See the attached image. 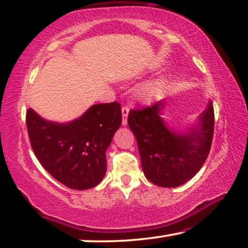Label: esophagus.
<instances>
[{"mask_svg":"<svg viewBox=\"0 0 248 248\" xmlns=\"http://www.w3.org/2000/svg\"><path fill=\"white\" fill-rule=\"evenodd\" d=\"M128 113H130V107L124 106L123 108H122V115H123V122H122V123H123V125H126L127 124L126 117H127Z\"/></svg>","mask_w":248,"mask_h":248,"instance_id":"obj_1","label":"esophagus"}]
</instances>
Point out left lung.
Segmentation results:
<instances>
[{
    "label": "left lung",
    "mask_w": 248,
    "mask_h": 248,
    "mask_svg": "<svg viewBox=\"0 0 248 248\" xmlns=\"http://www.w3.org/2000/svg\"><path fill=\"white\" fill-rule=\"evenodd\" d=\"M164 105L159 100L149 107L131 109L127 123L137 139L145 177L161 187H177L191 179L208 158L215 111L210 100L198 125L181 133L168 127L161 117Z\"/></svg>",
    "instance_id": "left-lung-1"
}]
</instances>
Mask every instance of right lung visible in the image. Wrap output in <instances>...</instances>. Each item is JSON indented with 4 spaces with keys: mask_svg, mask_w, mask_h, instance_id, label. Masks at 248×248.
I'll use <instances>...</instances> for the list:
<instances>
[{
    "mask_svg": "<svg viewBox=\"0 0 248 248\" xmlns=\"http://www.w3.org/2000/svg\"><path fill=\"white\" fill-rule=\"evenodd\" d=\"M26 124L43 167L67 187L83 191L97 186L106 174V150L122 124V109L117 101L93 105L77 120L60 124L29 108Z\"/></svg>",
    "mask_w": 248,
    "mask_h": 248,
    "instance_id": "right-lung-1",
    "label": "right lung"
}]
</instances>
